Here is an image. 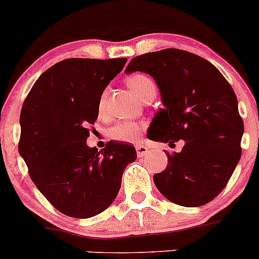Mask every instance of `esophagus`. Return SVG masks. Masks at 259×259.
I'll use <instances>...</instances> for the list:
<instances>
[{"label":"esophagus","instance_id":"esophagus-1","mask_svg":"<svg viewBox=\"0 0 259 259\" xmlns=\"http://www.w3.org/2000/svg\"><path fill=\"white\" fill-rule=\"evenodd\" d=\"M135 149H137L138 157H144L148 152H149V147L144 144H137L135 145Z\"/></svg>","mask_w":259,"mask_h":259}]
</instances>
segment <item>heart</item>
I'll return each instance as SVG.
<instances>
[{
	"label": "heart",
	"instance_id": "obj_1",
	"mask_svg": "<svg viewBox=\"0 0 259 259\" xmlns=\"http://www.w3.org/2000/svg\"><path fill=\"white\" fill-rule=\"evenodd\" d=\"M127 86L133 91V94L138 97L139 100L145 99L147 96H154L157 94V86H155L154 81L150 78L147 74L137 73L132 74L126 78ZM107 105V91L105 90L101 94L99 99V107L100 115H104L106 111ZM143 130V124L135 121H121L115 124L114 126L110 127L109 137L112 140H117V142H127L133 143L139 138L140 133Z\"/></svg>",
	"mask_w": 259,
	"mask_h": 259
}]
</instances>
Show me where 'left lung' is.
<instances>
[{
  "mask_svg": "<svg viewBox=\"0 0 259 259\" xmlns=\"http://www.w3.org/2000/svg\"><path fill=\"white\" fill-rule=\"evenodd\" d=\"M150 74L164 105L150 124L154 142H185L164 153L168 164L153 180L165 199L186 207L207 204L224 190L242 155L243 119L234 90L210 62L180 49L133 58L125 72Z\"/></svg>",
  "mask_w": 259,
  "mask_h": 259,
  "instance_id": "obj_1",
  "label": "left lung"
}]
</instances>
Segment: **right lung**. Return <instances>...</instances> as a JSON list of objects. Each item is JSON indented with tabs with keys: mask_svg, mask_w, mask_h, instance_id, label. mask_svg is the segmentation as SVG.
Masks as SVG:
<instances>
[{
	"mask_svg": "<svg viewBox=\"0 0 259 259\" xmlns=\"http://www.w3.org/2000/svg\"><path fill=\"white\" fill-rule=\"evenodd\" d=\"M126 58H69L44 72L20 114L19 152L45 199L67 217L87 219L116 199L125 167L137 159L126 143L89 148L99 99Z\"/></svg>",
	"mask_w": 259,
	"mask_h": 259,
	"instance_id": "obj_1",
	"label": "right lung"
}]
</instances>
